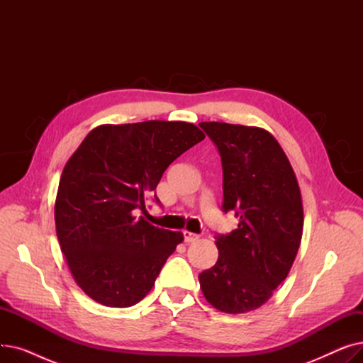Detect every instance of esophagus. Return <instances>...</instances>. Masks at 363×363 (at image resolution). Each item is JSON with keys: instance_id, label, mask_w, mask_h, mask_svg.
Here are the masks:
<instances>
[{"instance_id": "34e87169", "label": "esophagus", "mask_w": 363, "mask_h": 363, "mask_svg": "<svg viewBox=\"0 0 363 363\" xmlns=\"http://www.w3.org/2000/svg\"><path fill=\"white\" fill-rule=\"evenodd\" d=\"M200 238V235L194 234V233H189V231H184V240L185 242H194Z\"/></svg>"}]
</instances>
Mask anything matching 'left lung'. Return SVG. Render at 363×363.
Masks as SVG:
<instances>
[{"label": "left lung", "instance_id": "left-lung-1", "mask_svg": "<svg viewBox=\"0 0 363 363\" xmlns=\"http://www.w3.org/2000/svg\"><path fill=\"white\" fill-rule=\"evenodd\" d=\"M218 147L225 213L238 228L218 234L219 257L199 275L206 300L225 313H244L268 301L287 278L303 234V206L294 170L278 141L255 126L201 122Z\"/></svg>", "mask_w": 363, "mask_h": 363}]
</instances>
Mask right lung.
<instances>
[{"label": "right lung", "instance_id": "obj_1", "mask_svg": "<svg viewBox=\"0 0 363 363\" xmlns=\"http://www.w3.org/2000/svg\"><path fill=\"white\" fill-rule=\"evenodd\" d=\"M203 140L186 122L101 125L73 152L57 191L55 230L76 284L92 300L129 308L155 285L184 237L135 211H145L167 166Z\"/></svg>", "mask_w": 363, "mask_h": 363}]
</instances>
